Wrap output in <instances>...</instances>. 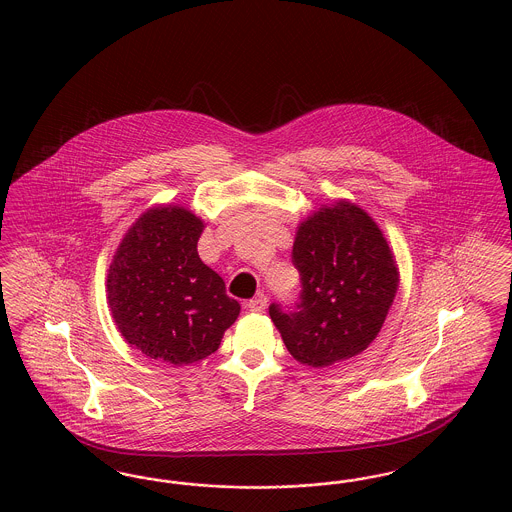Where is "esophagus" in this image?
Instances as JSON below:
<instances>
[{
  "label": "esophagus",
  "mask_w": 512,
  "mask_h": 512,
  "mask_svg": "<svg viewBox=\"0 0 512 512\" xmlns=\"http://www.w3.org/2000/svg\"><path fill=\"white\" fill-rule=\"evenodd\" d=\"M268 297L265 293H259L257 297H253L249 303H247V309L253 311V313H265L267 309Z\"/></svg>",
  "instance_id": "esophagus-1"
}]
</instances>
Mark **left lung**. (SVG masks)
Wrapping results in <instances>:
<instances>
[{
    "instance_id": "left-lung-1",
    "label": "left lung",
    "mask_w": 512,
    "mask_h": 512,
    "mask_svg": "<svg viewBox=\"0 0 512 512\" xmlns=\"http://www.w3.org/2000/svg\"><path fill=\"white\" fill-rule=\"evenodd\" d=\"M293 265L301 295L293 311L272 303L268 315L293 359L324 368L376 340L399 288V268L380 226L340 199L313 211L295 232Z\"/></svg>"
}]
</instances>
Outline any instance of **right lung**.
Wrapping results in <instances>:
<instances>
[{
  "instance_id": "obj_1",
  "label": "right lung",
  "mask_w": 512,
  "mask_h": 512,
  "mask_svg": "<svg viewBox=\"0 0 512 512\" xmlns=\"http://www.w3.org/2000/svg\"><path fill=\"white\" fill-rule=\"evenodd\" d=\"M205 224L186 207H151L128 228L107 274L113 320L134 349L172 366L219 349L240 315L224 280L197 255Z\"/></svg>"
}]
</instances>
